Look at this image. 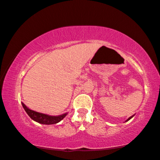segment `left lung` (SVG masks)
<instances>
[{
	"mask_svg": "<svg viewBox=\"0 0 160 160\" xmlns=\"http://www.w3.org/2000/svg\"><path fill=\"white\" fill-rule=\"evenodd\" d=\"M134 116H135V115H133V116H130V117H129V118L128 119H127V120H126V121H125V122H127V121H128L129 120H130V119H131L132 118V117H133Z\"/></svg>",
	"mask_w": 160,
	"mask_h": 160,
	"instance_id": "1",
	"label": "left lung"
}]
</instances>
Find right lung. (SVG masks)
Wrapping results in <instances>:
<instances>
[{"mask_svg":"<svg viewBox=\"0 0 160 160\" xmlns=\"http://www.w3.org/2000/svg\"><path fill=\"white\" fill-rule=\"evenodd\" d=\"M22 105L25 112H27V114L30 116V118L33 119V121H37V122L42 123V124H55V123H57L66 117V116L68 114L67 112L66 113H63L62 115H60V116H50V115L42 113V112H39L37 111H34V110H32L29 109L28 108L26 107V105H25L24 103L22 102Z\"/></svg>","mask_w":160,"mask_h":160,"instance_id":"1","label":"right lung"}]
</instances>
